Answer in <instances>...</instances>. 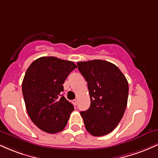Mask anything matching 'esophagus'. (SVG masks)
Masks as SVG:
<instances>
[{
  "label": "esophagus",
  "instance_id": "34e87169",
  "mask_svg": "<svg viewBox=\"0 0 158 158\" xmlns=\"http://www.w3.org/2000/svg\"><path fill=\"white\" fill-rule=\"evenodd\" d=\"M73 105L74 106H77V99H74V100H73Z\"/></svg>",
  "mask_w": 158,
  "mask_h": 158
}]
</instances>
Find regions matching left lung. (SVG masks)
<instances>
[{
	"mask_svg": "<svg viewBox=\"0 0 158 158\" xmlns=\"http://www.w3.org/2000/svg\"><path fill=\"white\" fill-rule=\"evenodd\" d=\"M77 66L88 82L90 98V108L80 112L85 128L95 137L108 135L117 126L126 110L128 81L109 61H79Z\"/></svg>",
	"mask_w": 158,
	"mask_h": 158,
	"instance_id": "1",
	"label": "left lung"
}]
</instances>
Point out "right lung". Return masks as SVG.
<instances>
[{
    "instance_id": "obj_1",
    "label": "right lung",
    "mask_w": 158,
    "mask_h": 158,
    "mask_svg": "<svg viewBox=\"0 0 158 158\" xmlns=\"http://www.w3.org/2000/svg\"><path fill=\"white\" fill-rule=\"evenodd\" d=\"M77 68L73 61L48 56L39 58L27 68L22 82L27 114L47 133L62 131L74 110L61 92L66 78Z\"/></svg>"
}]
</instances>
